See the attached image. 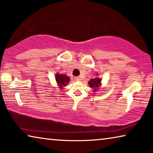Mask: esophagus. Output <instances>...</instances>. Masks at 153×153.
<instances>
[{
	"label": "esophagus",
	"mask_w": 153,
	"mask_h": 153,
	"mask_svg": "<svg viewBox=\"0 0 153 153\" xmlns=\"http://www.w3.org/2000/svg\"><path fill=\"white\" fill-rule=\"evenodd\" d=\"M75 79H76V81H81V77H80V76L75 77Z\"/></svg>",
	"instance_id": "obj_1"
}]
</instances>
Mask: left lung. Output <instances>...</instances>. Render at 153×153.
I'll list each match as a JSON object with an SVG mask.
<instances>
[{"label":"left lung","instance_id":"8db88e82","mask_svg":"<svg viewBox=\"0 0 153 153\" xmlns=\"http://www.w3.org/2000/svg\"><path fill=\"white\" fill-rule=\"evenodd\" d=\"M88 83L90 87H93V88H94V91H96L97 89L98 88V87L100 85V83H101V79L99 78L91 79H90Z\"/></svg>","mask_w":153,"mask_h":153}]
</instances>
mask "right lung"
Here are the masks:
<instances>
[{"label":"right lung","mask_w":153,"mask_h":153,"mask_svg":"<svg viewBox=\"0 0 153 153\" xmlns=\"http://www.w3.org/2000/svg\"><path fill=\"white\" fill-rule=\"evenodd\" d=\"M56 79L57 84L59 85L60 89H63L64 86H66L70 81V78L66 75L57 73L56 75Z\"/></svg>","instance_id":"1"}]
</instances>
